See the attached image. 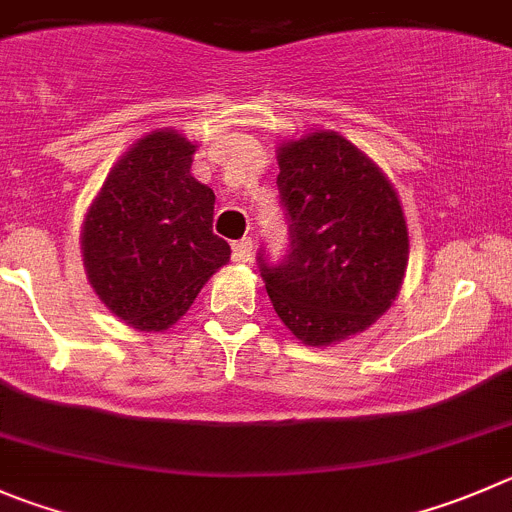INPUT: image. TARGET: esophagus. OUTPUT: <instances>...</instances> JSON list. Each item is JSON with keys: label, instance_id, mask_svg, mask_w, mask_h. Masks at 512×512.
Segmentation results:
<instances>
[{"label": "esophagus", "instance_id": "obj_1", "mask_svg": "<svg viewBox=\"0 0 512 512\" xmlns=\"http://www.w3.org/2000/svg\"><path fill=\"white\" fill-rule=\"evenodd\" d=\"M232 257L237 262H250L252 260V237H242L232 245Z\"/></svg>", "mask_w": 512, "mask_h": 512}]
</instances>
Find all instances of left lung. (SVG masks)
<instances>
[{
	"instance_id": "left-lung-1",
	"label": "left lung",
	"mask_w": 512,
	"mask_h": 512,
	"mask_svg": "<svg viewBox=\"0 0 512 512\" xmlns=\"http://www.w3.org/2000/svg\"><path fill=\"white\" fill-rule=\"evenodd\" d=\"M278 189L290 255L262 280L272 308L305 346H331L374 326L394 305L409 232L389 176L336 131L278 146Z\"/></svg>"
}]
</instances>
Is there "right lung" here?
<instances>
[{"label": "right lung", "instance_id": "add662e5", "mask_svg": "<svg viewBox=\"0 0 512 512\" xmlns=\"http://www.w3.org/2000/svg\"><path fill=\"white\" fill-rule=\"evenodd\" d=\"M197 143L174 128L138 138L105 176L80 245L90 288L136 331H166L222 265L214 191L191 176Z\"/></svg>", "mask_w": 512, "mask_h": 512}]
</instances>
